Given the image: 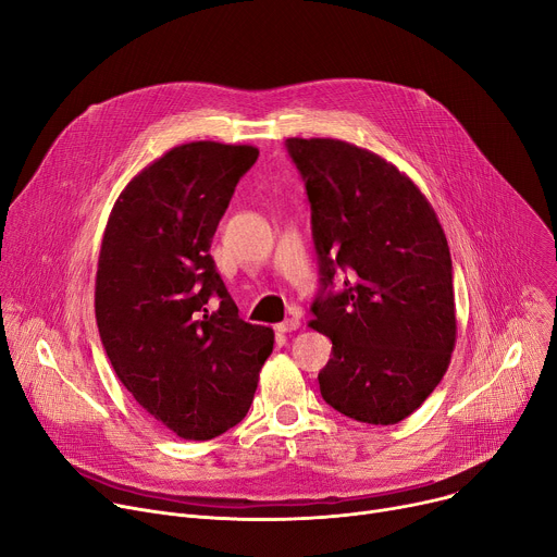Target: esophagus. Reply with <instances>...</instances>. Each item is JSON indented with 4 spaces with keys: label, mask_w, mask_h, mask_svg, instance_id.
Here are the masks:
<instances>
[{
    "label": "esophagus",
    "mask_w": 557,
    "mask_h": 557,
    "mask_svg": "<svg viewBox=\"0 0 557 557\" xmlns=\"http://www.w3.org/2000/svg\"><path fill=\"white\" fill-rule=\"evenodd\" d=\"M300 318H286L284 322H280L275 329L280 331V333H290V331H298L300 329Z\"/></svg>",
    "instance_id": "obj_1"
}]
</instances>
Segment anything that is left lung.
<instances>
[{
    "instance_id": "left-lung-1",
    "label": "left lung",
    "mask_w": 557,
    "mask_h": 557,
    "mask_svg": "<svg viewBox=\"0 0 557 557\" xmlns=\"http://www.w3.org/2000/svg\"><path fill=\"white\" fill-rule=\"evenodd\" d=\"M311 203L320 293L311 329L331 341L318 374L341 414L394 425L448 372L457 343L446 233L417 183L394 163L338 138H286ZM336 268L346 288L331 294Z\"/></svg>"
}]
</instances>
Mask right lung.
Segmentation results:
<instances>
[{"instance_id": "obj_1", "label": "right lung", "mask_w": 557, "mask_h": 557, "mask_svg": "<svg viewBox=\"0 0 557 557\" xmlns=\"http://www.w3.org/2000/svg\"><path fill=\"white\" fill-rule=\"evenodd\" d=\"M257 157L252 145L172 147L125 185L102 235L96 322L107 358L143 410L188 441L246 417L273 351V329L239 318L210 257Z\"/></svg>"}]
</instances>
